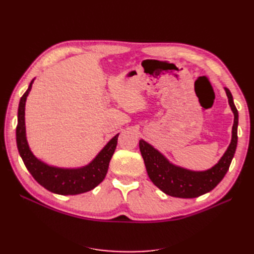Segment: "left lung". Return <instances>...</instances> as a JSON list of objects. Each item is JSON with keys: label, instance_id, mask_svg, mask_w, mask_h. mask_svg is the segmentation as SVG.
Segmentation results:
<instances>
[{"label": "left lung", "instance_id": "left-lung-1", "mask_svg": "<svg viewBox=\"0 0 254 254\" xmlns=\"http://www.w3.org/2000/svg\"><path fill=\"white\" fill-rule=\"evenodd\" d=\"M230 107L234 113L232 140L219 162L205 172H191L175 166L152 147L141 140L140 151L150 180L165 194L179 198H195L212 190L227 174L234 157L237 145L238 112L233 103L231 92L225 88Z\"/></svg>", "mask_w": 254, "mask_h": 254}]
</instances>
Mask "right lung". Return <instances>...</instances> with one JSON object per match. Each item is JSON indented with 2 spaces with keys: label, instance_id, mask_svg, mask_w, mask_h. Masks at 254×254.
Listing matches in <instances>:
<instances>
[{
  "label": "right lung",
  "instance_id": "right-lung-1",
  "mask_svg": "<svg viewBox=\"0 0 254 254\" xmlns=\"http://www.w3.org/2000/svg\"><path fill=\"white\" fill-rule=\"evenodd\" d=\"M33 82L34 79L30 81L28 89L21 97L18 109L16 136L18 150L23 162L34 179L52 193L59 195H77L93 190L105 179L106 174L108 172L109 162L117 148L119 134L112 137L96 158L87 166L76 168V170H64V168L44 164L29 150L25 137V102L32 89Z\"/></svg>",
  "mask_w": 254,
  "mask_h": 254
}]
</instances>
